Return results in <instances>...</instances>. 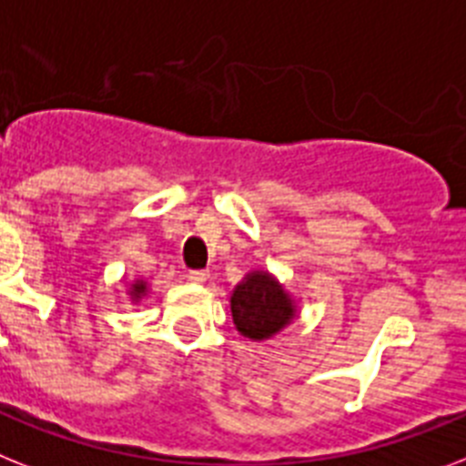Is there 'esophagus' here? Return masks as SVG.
Masks as SVG:
<instances>
[{
	"instance_id": "1",
	"label": "esophagus",
	"mask_w": 466,
	"mask_h": 466,
	"mask_svg": "<svg viewBox=\"0 0 466 466\" xmlns=\"http://www.w3.org/2000/svg\"><path fill=\"white\" fill-rule=\"evenodd\" d=\"M188 282H196V285H200V282H206L208 279V270H188Z\"/></svg>"
}]
</instances>
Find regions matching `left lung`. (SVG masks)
<instances>
[{
  "label": "left lung",
  "mask_w": 466,
  "mask_h": 466,
  "mask_svg": "<svg viewBox=\"0 0 466 466\" xmlns=\"http://www.w3.org/2000/svg\"><path fill=\"white\" fill-rule=\"evenodd\" d=\"M232 320L237 330L248 339H270L297 316V306L285 287L272 278L270 272H248L239 285L234 287Z\"/></svg>",
  "instance_id": "left-lung-1"
}]
</instances>
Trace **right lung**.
<instances>
[{
    "label": "right lung",
    "mask_w": 466,
    "mask_h": 466,
    "mask_svg": "<svg viewBox=\"0 0 466 466\" xmlns=\"http://www.w3.org/2000/svg\"><path fill=\"white\" fill-rule=\"evenodd\" d=\"M146 292H147V285L146 282H143V279H136L134 285H131V299H134V301H138V299L141 297H146Z\"/></svg>",
    "instance_id": "obj_1"
}]
</instances>
